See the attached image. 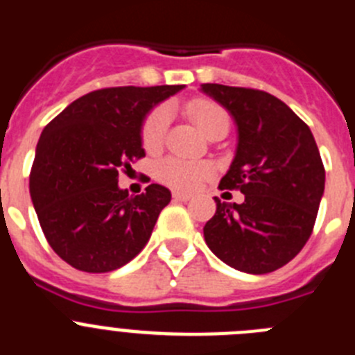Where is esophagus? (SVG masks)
I'll return each instance as SVG.
<instances>
[{
    "instance_id": "obj_1",
    "label": "esophagus",
    "mask_w": 355,
    "mask_h": 355,
    "mask_svg": "<svg viewBox=\"0 0 355 355\" xmlns=\"http://www.w3.org/2000/svg\"><path fill=\"white\" fill-rule=\"evenodd\" d=\"M175 200H190L192 199V193H187V192H174L172 193Z\"/></svg>"
}]
</instances>
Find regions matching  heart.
<instances>
[{
  "instance_id": "obj_1",
  "label": "heart",
  "mask_w": 355,
  "mask_h": 355,
  "mask_svg": "<svg viewBox=\"0 0 355 355\" xmlns=\"http://www.w3.org/2000/svg\"><path fill=\"white\" fill-rule=\"evenodd\" d=\"M188 114L193 119L202 133L206 137H211L213 133L220 130H229V114L216 103L208 99H197V101L188 105ZM168 126V110L165 106H158L147 115L142 126V142L147 150H156L163 144L165 131ZM159 180L163 183L171 184L174 188H190L197 187L200 181L209 174V167L205 163L187 162L180 158H165L158 163L156 168Z\"/></svg>"
}]
</instances>
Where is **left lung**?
<instances>
[{"instance_id": "1", "label": "left lung", "mask_w": 355, "mask_h": 355, "mask_svg": "<svg viewBox=\"0 0 355 355\" xmlns=\"http://www.w3.org/2000/svg\"><path fill=\"white\" fill-rule=\"evenodd\" d=\"M234 119L238 146L218 187L245 200L216 199L205 240L216 258L245 274H268L297 256L313 233L325 168L306 122L263 90L202 83Z\"/></svg>"}]
</instances>
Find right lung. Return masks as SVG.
<instances>
[{
  "mask_svg": "<svg viewBox=\"0 0 355 355\" xmlns=\"http://www.w3.org/2000/svg\"><path fill=\"white\" fill-rule=\"evenodd\" d=\"M184 85L94 90L44 128L30 172V196L44 236L65 263L90 274L117 270L146 247L168 188L140 196L119 188V172L146 156L142 124Z\"/></svg>",
  "mask_w": 355,
  "mask_h": 355,
  "instance_id": "obj_1",
  "label": "right lung"
}]
</instances>
